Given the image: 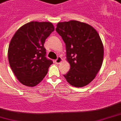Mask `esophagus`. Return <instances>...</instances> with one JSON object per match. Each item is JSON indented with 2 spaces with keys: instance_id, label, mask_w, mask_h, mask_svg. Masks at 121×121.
Segmentation results:
<instances>
[{
  "instance_id": "esophagus-1",
  "label": "esophagus",
  "mask_w": 121,
  "mask_h": 121,
  "mask_svg": "<svg viewBox=\"0 0 121 121\" xmlns=\"http://www.w3.org/2000/svg\"><path fill=\"white\" fill-rule=\"evenodd\" d=\"M61 61H62V58H61L60 56H58V57L57 58V59L55 60V63L57 64H60Z\"/></svg>"
}]
</instances>
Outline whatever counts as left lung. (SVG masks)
<instances>
[{
  "mask_svg": "<svg viewBox=\"0 0 121 121\" xmlns=\"http://www.w3.org/2000/svg\"><path fill=\"white\" fill-rule=\"evenodd\" d=\"M56 31L65 43L67 61L71 66L64 77L74 87L87 86L103 63L104 48L100 35L90 25L75 20L59 22Z\"/></svg>",
  "mask_w": 121,
  "mask_h": 121,
  "instance_id": "8db88e82",
  "label": "left lung"
}]
</instances>
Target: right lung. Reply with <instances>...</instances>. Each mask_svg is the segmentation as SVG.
Returning <instances> with one entry per match:
<instances>
[{
  "label": "right lung",
  "instance_id": "right-lung-1",
  "mask_svg": "<svg viewBox=\"0 0 121 121\" xmlns=\"http://www.w3.org/2000/svg\"><path fill=\"white\" fill-rule=\"evenodd\" d=\"M54 29L50 22L31 21L19 28L11 39L9 64L17 79L24 86H37L48 73L53 62L45 57L43 45Z\"/></svg>",
  "mask_w": 121,
  "mask_h": 121
}]
</instances>
